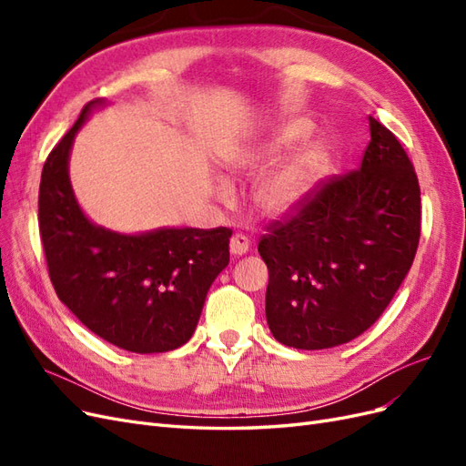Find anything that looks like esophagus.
<instances>
[{"instance_id":"esophagus-1","label":"esophagus","mask_w":466,"mask_h":466,"mask_svg":"<svg viewBox=\"0 0 466 466\" xmlns=\"http://www.w3.org/2000/svg\"><path fill=\"white\" fill-rule=\"evenodd\" d=\"M248 248H250L248 237H245V235H241V233H237V235H233V237H231V241H229V250H231V255H235V257H243V255H247Z\"/></svg>"}]
</instances>
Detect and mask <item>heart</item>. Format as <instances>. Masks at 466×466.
<instances>
[{
  "mask_svg": "<svg viewBox=\"0 0 466 466\" xmlns=\"http://www.w3.org/2000/svg\"><path fill=\"white\" fill-rule=\"evenodd\" d=\"M311 132V126L305 120H291L281 124L272 137L247 151L235 161V168L248 175H255L268 165H272L281 153L293 144L301 142ZM329 165V149L322 144H309L289 159L268 171L252 190V204L268 218H286L298 211L307 196L315 188ZM216 196L221 202L231 200V188L225 182L216 185Z\"/></svg>",
  "mask_w": 466,
  "mask_h": 466,
  "instance_id": "1",
  "label": "heart"
}]
</instances>
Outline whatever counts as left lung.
I'll return each instance as SVG.
<instances>
[{
	"label": "left lung",
	"mask_w": 466,
	"mask_h": 466,
	"mask_svg": "<svg viewBox=\"0 0 466 466\" xmlns=\"http://www.w3.org/2000/svg\"><path fill=\"white\" fill-rule=\"evenodd\" d=\"M360 168L332 177L303 206L266 228V320L298 350L340 346L383 315L414 262L420 185L412 161L370 116Z\"/></svg>",
	"instance_id": "1"
}]
</instances>
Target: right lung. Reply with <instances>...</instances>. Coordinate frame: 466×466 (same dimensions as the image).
<instances>
[{"instance_id":"1","label":"right lung","mask_w":466,"mask_h":466,"mask_svg":"<svg viewBox=\"0 0 466 466\" xmlns=\"http://www.w3.org/2000/svg\"><path fill=\"white\" fill-rule=\"evenodd\" d=\"M83 106L42 167L38 228L60 301L103 340L136 354L171 351L190 340L209 286L229 264L231 229L165 228L122 235L91 223L69 182L77 130L103 106Z\"/></svg>"}]
</instances>
